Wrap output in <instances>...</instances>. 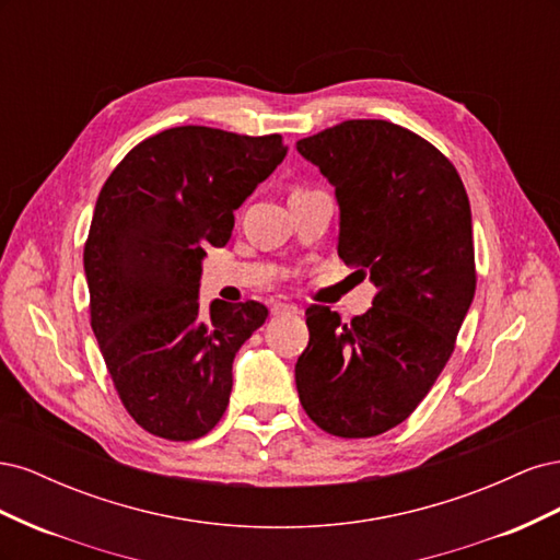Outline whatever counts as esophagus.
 <instances>
[{"label": "esophagus", "instance_id": "obj_1", "mask_svg": "<svg viewBox=\"0 0 560 560\" xmlns=\"http://www.w3.org/2000/svg\"><path fill=\"white\" fill-rule=\"evenodd\" d=\"M270 313H273L276 317H280V315H294V313H299V306H294V303H287V301H278V303H273V308H270Z\"/></svg>", "mask_w": 560, "mask_h": 560}]
</instances>
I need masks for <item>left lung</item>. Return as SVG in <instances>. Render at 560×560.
<instances>
[{"instance_id":"8db88e82","label":"left lung","mask_w":560,"mask_h":560,"mask_svg":"<svg viewBox=\"0 0 560 560\" xmlns=\"http://www.w3.org/2000/svg\"><path fill=\"white\" fill-rule=\"evenodd\" d=\"M296 149L336 186L338 257L378 290L350 322L306 308L299 399L319 430L376 436L416 411L453 354L477 290L469 198L442 151L378 118H352Z\"/></svg>"}]
</instances>
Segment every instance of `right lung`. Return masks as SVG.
I'll use <instances>...</instances> for the list:
<instances>
[{
  "label": "right lung",
  "instance_id": "add662e5",
  "mask_svg": "<svg viewBox=\"0 0 560 560\" xmlns=\"http://www.w3.org/2000/svg\"><path fill=\"white\" fill-rule=\"evenodd\" d=\"M282 135L179 126L132 147L97 196L83 270L91 327L118 399L149 434L191 442L222 420L233 358L259 329L257 301L198 303L206 245L282 163Z\"/></svg>",
  "mask_w": 560,
  "mask_h": 560
}]
</instances>
